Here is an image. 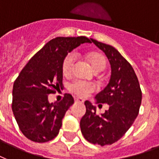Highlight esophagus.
<instances>
[{"mask_svg":"<svg viewBox=\"0 0 159 159\" xmlns=\"http://www.w3.org/2000/svg\"><path fill=\"white\" fill-rule=\"evenodd\" d=\"M75 103H83L84 102V100L82 98H75Z\"/></svg>","mask_w":159,"mask_h":159,"instance_id":"obj_1","label":"esophagus"}]
</instances>
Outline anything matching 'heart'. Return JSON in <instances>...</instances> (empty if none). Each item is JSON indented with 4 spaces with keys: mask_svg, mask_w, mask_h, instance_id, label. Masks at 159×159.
I'll return each mask as SVG.
<instances>
[{
    "mask_svg": "<svg viewBox=\"0 0 159 159\" xmlns=\"http://www.w3.org/2000/svg\"><path fill=\"white\" fill-rule=\"evenodd\" d=\"M86 58L92 69L95 72L103 71L107 67V59L102 54L99 52H90L86 54ZM75 55L74 52L68 53L62 64V72L64 75H70L72 72L73 67L75 64ZM69 89L71 92L75 93V95L84 97L94 91V85L87 82L82 80H75L70 84Z\"/></svg>",
    "mask_w": 159,
    "mask_h": 159,
    "instance_id": "heart-1",
    "label": "heart"
}]
</instances>
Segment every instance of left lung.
I'll return each mask as SVG.
<instances>
[{
  "label": "left lung",
  "mask_w": 159,
  "mask_h": 159,
  "mask_svg": "<svg viewBox=\"0 0 159 159\" xmlns=\"http://www.w3.org/2000/svg\"><path fill=\"white\" fill-rule=\"evenodd\" d=\"M90 40L106 53L111 64L109 83L95 95L96 103L108 104L109 109L98 115L95 107L85 101L86 112L81 118L80 129L90 143L111 145L127 132L138 116L142 90L133 68L115 48L95 39Z\"/></svg>",
  "instance_id": "obj_1"
}]
</instances>
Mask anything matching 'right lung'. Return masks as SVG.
Listing matches in <instances>:
<instances>
[{"mask_svg":"<svg viewBox=\"0 0 159 159\" xmlns=\"http://www.w3.org/2000/svg\"><path fill=\"white\" fill-rule=\"evenodd\" d=\"M84 43L91 41L86 37L50 40L31 58L14 81L11 108L21 132L29 140L46 143L58 134L74 98L64 94L61 101L50 103L48 95L63 84L62 64L65 56Z\"/></svg>","mask_w":159,"mask_h":159,"instance_id":"right-lung-1","label":"right lung"}]
</instances>
